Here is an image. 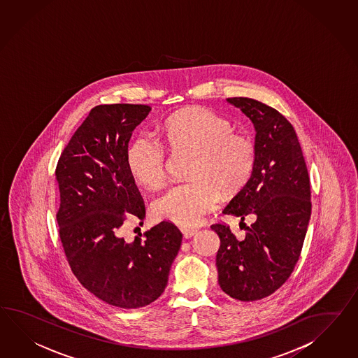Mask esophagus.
I'll return each instance as SVG.
<instances>
[{"mask_svg":"<svg viewBox=\"0 0 358 358\" xmlns=\"http://www.w3.org/2000/svg\"><path fill=\"white\" fill-rule=\"evenodd\" d=\"M181 231H182L183 238L189 239V238L195 236L198 230L195 227H181Z\"/></svg>","mask_w":358,"mask_h":358,"instance_id":"34e87169","label":"esophagus"}]
</instances>
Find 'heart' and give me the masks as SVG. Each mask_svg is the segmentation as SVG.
<instances>
[{
    "instance_id": "1",
    "label": "heart",
    "mask_w": 358,
    "mask_h": 358,
    "mask_svg": "<svg viewBox=\"0 0 358 358\" xmlns=\"http://www.w3.org/2000/svg\"><path fill=\"white\" fill-rule=\"evenodd\" d=\"M233 124L207 107L192 106L171 115L162 124L166 146L192 150L189 176L172 185L152 204L157 218L181 227H194L221 199V190L233 194L243 187L256 163V143ZM166 148L150 136L140 134L127 150V166L143 186L157 187L166 180Z\"/></svg>"
}]
</instances>
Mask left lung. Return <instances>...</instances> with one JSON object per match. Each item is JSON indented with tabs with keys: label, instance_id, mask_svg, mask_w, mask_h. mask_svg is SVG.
Masks as SVG:
<instances>
[{
	"label": "left lung",
	"instance_id": "left-lung-1",
	"mask_svg": "<svg viewBox=\"0 0 358 358\" xmlns=\"http://www.w3.org/2000/svg\"><path fill=\"white\" fill-rule=\"evenodd\" d=\"M252 120L256 163L252 175L224 213L255 221L238 241L225 222L220 236L218 285L229 296L253 301L269 296L291 275L310 220V181L296 131L275 108L247 96L227 98ZM242 221V222H243ZM241 222V224H242Z\"/></svg>",
	"mask_w": 358,
	"mask_h": 358
}]
</instances>
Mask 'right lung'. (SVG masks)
<instances>
[{"mask_svg": "<svg viewBox=\"0 0 358 358\" xmlns=\"http://www.w3.org/2000/svg\"><path fill=\"white\" fill-rule=\"evenodd\" d=\"M148 105H99L62 151L55 176L61 204L58 233L71 271L110 306L136 309L160 296L182 234L171 221L125 242L120 227L145 217V203L127 166L131 133Z\"/></svg>", "mask_w": 358, "mask_h": 358, "instance_id": "obj_1", "label": "right lung"}]
</instances>
